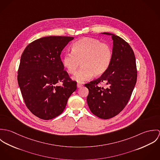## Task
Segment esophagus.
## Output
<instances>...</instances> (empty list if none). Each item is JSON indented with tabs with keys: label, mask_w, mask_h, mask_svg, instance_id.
<instances>
[{
	"label": "esophagus",
	"mask_w": 160,
	"mask_h": 160,
	"mask_svg": "<svg viewBox=\"0 0 160 160\" xmlns=\"http://www.w3.org/2000/svg\"><path fill=\"white\" fill-rule=\"evenodd\" d=\"M82 86V84H81V83H78V84H77V87H78V88H81Z\"/></svg>",
	"instance_id": "obj_1"
}]
</instances>
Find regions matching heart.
Returning a JSON list of instances; mask_svg holds the SVG:
<instances>
[{"label": "heart", "instance_id": "heart-1", "mask_svg": "<svg viewBox=\"0 0 160 160\" xmlns=\"http://www.w3.org/2000/svg\"><path fill=\"white\" fill-rule=\"evenodd\" d=\"M72 52L66 53L63 58V64L69 74H74L80 62L82 68L74 76L78 82L90 79L94 74L100 76L109 68L112 60V50L110 45L100 41L83 38L76 41L72 46Z\"/></svg>", "mask_w": 160, "mask_h": 160}]
</instances>
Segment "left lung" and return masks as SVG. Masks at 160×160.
I'll return each mask as SVG.
<instances>
[{"mask_svg": "<svg viewBox=\"0 0 160 160\" xmlns=\"http://www.w3.org/2000/svg\"><path fill=\"white\" fill-rule=\"evenodd\" d=\"M112 60L108 70L98 79L86 84L89 89L87 102L92 113L107 119L119 114L128 103L137 81L135 55L129 44L114 34ZM107 82V88L98 85Z\"/></svg>", "mask_w": 160, "mask_h": 160, "instance_id": "left-lung-1", "label": "left lung"}]
</instances>
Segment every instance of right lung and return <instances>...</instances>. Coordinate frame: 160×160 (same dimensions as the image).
I'll return each mask as SVG.
<instances>
[{"label":"right lung","mask_w":160,"mask_h":160,"mask_svg":"<svg viewBox=\"0 0 160 160\" xmlns=\"http://www.w3.org/2000/svg\"><path fill=\"white\" fill-rule=\"evenodd\" d=\"M74 38L48 36L25 48L18 71V82L23 100L30 112L48 120L61 114L69 97L77 89L64 70L60 55ZM63 84L59 86L58 83Z\"/></svg>","instance_id":"add662e5"}]
</instances>
